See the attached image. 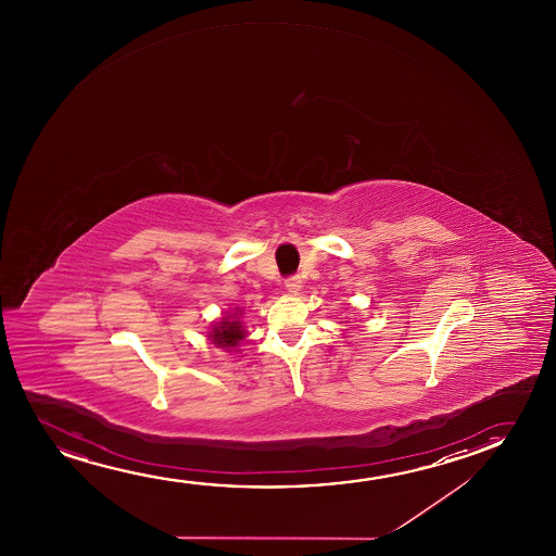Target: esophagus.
<instances>
[{
  "label": "esophagus",
  "mask_w": 556,
  "mask_h": 556,
  "mask_svg": "<svg viewBox=\"0 0 556 556\" xmlns=\"http://www.w3.org/2000/svg\"><path fill=\"white\" fill-rule=\"evenodd\" d=\"M285 287H287V290H289L290 294H298V292L302 290V279H300L298 275H294V277L287 279Z\"/></svg>",
  "instance_id": "34e87169"
}]
</instances>
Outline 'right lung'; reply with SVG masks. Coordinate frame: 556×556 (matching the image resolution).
I'll return each mask as SVG.
<instances>
[{"mask_svg": "<svg viewBox=\"0 0 556 556\" xmlns=\"http://www.w3.org/2000/svg\"><path fill=\"white\" fill-rule=\"evenodd\" d=\"M241 309L236 312L226 313L216 325H213L211 332H208V340L226 351H236L237 343L241 342L244 338L243 323L239 320Z\"/></svg>", "mask_w": 556, "mask_h": 556, "instance_id": "add662e5", "label": "right lung"}]
</instances>
